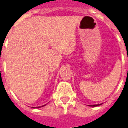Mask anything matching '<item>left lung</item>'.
<instances>
[{
  "label": "left lung",
  "instance_id": "left-lung-1",
  "mask_svg": "<svg viewBox=\"0 0 128 128\" xmlns=\"http://www.w3.org/2000/svg\"><path fill=\"white\" fill-rule=\"evenodd\" d=\"M101 104H96V105H89V106H93V107H96L98 106H100Z\"/></svg>",
  "mask_w": 128,
  "mask_h": 128
}]
</instances>
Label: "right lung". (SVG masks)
Instances as JSON below:
<instances>
[{
  "instance_id": "obj_1",
  "label": "right lung",
  "mask_w": 128,
  "mask_h": 128,
  "mask_svg": "<svg viewBox=\"0 0 128 128\" xmlns=\"http://www.w3.org/2000/svg\"><path fill=\"white\" fill-rule=\"evenodd\" d=\"M46 106V104L44 105V106H38V107H36V108H41V107H43V106Z\"/></svg>"
}]
</instances>
